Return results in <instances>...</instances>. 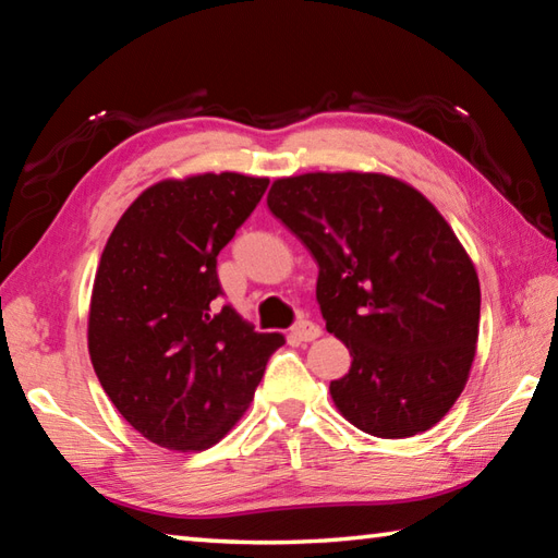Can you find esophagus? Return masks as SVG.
<instances>
[{"mask_svg": "<svg viewBox=\"0 0 558 558\" xmlns=\"http://www.w3.org/2000/svg\"><path fill=\"white\" fill-rule=\"evenodd\" d=\"M290 336L298 342H312L322 336V328H318L314 322H306V318H302V322H298L290 328Z\"/></svg>", "mask_w": 558, "mask_h": 558, "instance_id": "esophagus-1", "label": "esophagus"}]
</instances>
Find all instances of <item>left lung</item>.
Here are the masks:
<instances>
[{
	"mask_svg": "<svg viewBox=\"0 0 558 558\" xmlns=\"http://www.w3.org/2000/svg\"><path fill=\"white\" fill-rule=\"evenodd\" d=\"M266 201L316 258L326 330L352 354L330 381L342 417L378 438L432 429L465 388L480 336V278L450 225L378 172L282 177Z\"/></svg>",
	"mask_w": 558,
	"mask_h": 558,
	"instance_id": "obj_1",
	"label": "left lung"
}]
</instances>
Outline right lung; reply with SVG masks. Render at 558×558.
Returning a JSON list of instances; mask_svg holds the SVG:
<instances>
[{"mask_svg":"<svg viewBox=\"0 0 558 558\" xmlns=\"http://www.w3.org/2000/svg\"><path fill=\"white\" fill-rule=\"evenodd\" d=\"M266 189V177L236 172L158 182L105 244L90 294V362L122 417L162 448L218 444L286 342L216 304L220 248Z\"/></svg>","mask_w":558,"mask_h":558,"instance_id":"add662e5","label":"right lung"}]
</instances>
